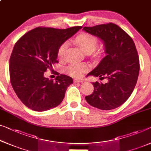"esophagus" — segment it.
<instances>
[{
  "label": "esophagus",
  "instance_id": "1",
  "mask_svg": "<svg viewBox=\"0 0 151 151\" xmlns=\"http://www.w3.org/2000/svg\"><path fill=\"white\" fill-rule=\"evenodd\" d=\"M83 79H75L74 80V83H83Z\"/></svg>",
  "mask_w": 151,
  "mask_h": 151
}]
</instances>
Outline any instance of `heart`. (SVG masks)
Masks as SVG:
<instances>
[{"label": "heart", "mask_w": 151, "mask_h": 151, "mask_svg": "<svg viewBox=\"0 0 151 151\" xmlns=\"http://www.w3.org/2000/svg\"><path fill=\"white\" fill-rule=\"evenodd\" d=\"M75 41L81 47L82 50L86 53L93 52L97 48L98 40L94 36L87 33L80 34L76 37ZM68 47V42H64L58 49V56L59 58H64ZM88 67L85 64H72L67 67L66 72L74 77H79L87 70Z\"/></svg>", "instance_id": "b5f03b06"}]
</instances>
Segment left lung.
Here are the masks:
<instances>
[{
	"label": "left lung",
	"mask_w": 151,
	"mask_h": 151,
	"mask_svg": "<svg viewBox=\"0 0 151 151\" xmlns=\"http://www.w3.org/2000/svg\"><path fill=\"white\" fill-rule=\"evenodd\" d=\"M83 30L102 40L106 53L87 76L108 80L106 83H92L94 90L85 100L92 106L104 111L118 108L131 96L138 80L140 62L134 40L113 23L84 27Z\"/></svg>",
	"instance_id": "8db88e82"
}]
</instances>
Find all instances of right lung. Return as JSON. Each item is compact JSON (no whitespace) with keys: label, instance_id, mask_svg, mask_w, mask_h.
I'll return each mask as SVG.
<instances>
[{"label":"right lung","instance_id":"right-lung-1","mask_svg":"<svg viewBox=\"0 0 151 151\" xmlns=\"http://www.w3.org/2000/svg\"><path fill=\"white\" fill-rule=\"evenodd\" d=\"M82 26L67 29L38 27L22 36L15 44L9 60L10 80L17 97L29 109L45 111L62 102L73 80L58 75L55 81L44 73L58 62L60 45Z\"/></svg>","mask_w":151,"mask_h":151}]
</instances>
